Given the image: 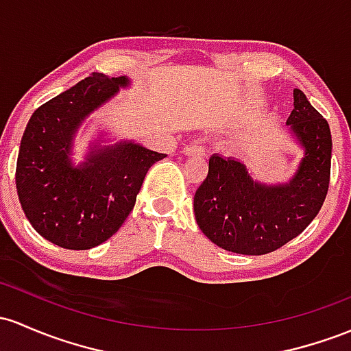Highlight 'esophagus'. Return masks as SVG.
I'll use <instances>...</instances> for the list:
<instances>
[{
  "label": "esophagus",
  "instance_id": "1",
  "mask_svg": "<svg viewBox=\"0 0 351 351\" xmlns=\"http://www.w3.org/2000/svg\"><path fill=\"white\" fill-rule=\"evenodd\" d=\"M183 153L186 156L198 158V156L205 155V148H203V146H198V145H188L183 148Z\"/></svg>",
  "mask_w": 351,
  "mask_h": 351
}]
</instances>
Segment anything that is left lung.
<instances>
[{"label":"left lung","mask_w":351,"mask_h":351,"mask_svg":"<svg viewBox=\"0 0 351 351\" xmlns=\"http://www.w3.org/2000/svg\"><path fill=\"white\" fill-rule=\"evenodd\" d=\"M293 106L287 125L303 156L288 182H258L243 161L218 153L210 158L206 180L195 193V218L208 240L226 252H275L298 237L325 202L332 167L330 126L296 88Z\"/></svg>","instance_id":"1"}]
</instances>
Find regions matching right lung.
<instances>
[{
	"label": "right lung",
	"mask_w": 351,
	"mask_h": 351,
	"mask_svg": "<svg viewBox=\"0 0 351 351\" xmlns=\"http://www.w3.org/2000/svg\"><path fill=\"white\" fill-rule=\"evenodd\" d=\"M128 76L93 73L38 108L19 145L16 190L26 218L45 240L90 250L113 237L133 210L148 169L163 160L133 140L106 145L99 133L73 163L80 126L123 88Z\"/></svg>",
	"instance_id": "1"
}]
</instances>
